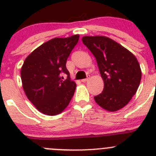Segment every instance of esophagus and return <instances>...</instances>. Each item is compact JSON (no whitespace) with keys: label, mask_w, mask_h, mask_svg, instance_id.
Returning <instances> with one entry per match:
<instances>
[{"label":"esophagus","mask_w":156,"mask_h":156,"mask_svg":"<svg viewBox=\"0 0 156 156\" xmlns=\"http://www.w3.org/2000/svg\"><path fill=\"white\" fill-rule=\"evenodd\" d=\"M89 79H90V78H89V77H87V78H86V79H83V80H81V82L85 83V82H87V81L89 80Z\"/></svg>","instance_id":"1"}]
</instances>
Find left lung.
Returning a JSON list of instances; mask_svg holds the SVG:
<instances>
[{"label":"left lung","mask_w":156,"mask_h":156,"mask_svg":"<svg viewBox=\"0 0 156 156\" xmlns=\"http://www.w3.org/2000/svg\"><path fill=\"white\" fill-rule=\"evenodd\" d=\"M83 44L96 58L104 90L94 100L108 112L126 106L136 94L141 80L137 58L124 47L104 36L83 37Z\"/></svg>","instance_id":"left-lung-1"}]
</instances>
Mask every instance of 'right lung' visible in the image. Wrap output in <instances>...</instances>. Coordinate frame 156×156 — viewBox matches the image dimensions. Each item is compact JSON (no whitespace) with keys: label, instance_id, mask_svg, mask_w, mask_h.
Masks as SVG:
<instances>
[{"label":"right lung","instance_id":"right-lung-1","mask_svg":"<svg viewBox=\"0 0 156 156\" xmlns=\"http://www.w3.org/2000/svg\"><path fill=\"white\" fill-rule=\"evenodd\" d=\"M80 35L55 37L36 48L25 59L21 69L23 87L27 98L41 113L60 114L69 104L76 84L70 80L66 61ZM68 77L63 81L62 74Z\"/></svg>","mask_w":156,"mask_h":156}]
</instances>
